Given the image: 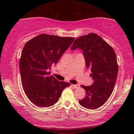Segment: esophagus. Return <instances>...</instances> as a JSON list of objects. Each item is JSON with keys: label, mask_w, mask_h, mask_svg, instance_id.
Masks as SVG:
<instances>
[{"label": "esophagus", "mask_w": 134, "mask_h": 134, "mask_svg": "<svg viewBox=\"0 0 134 134\" xmlns=\"http://www.w3.org/2000/svg\"><path fill=\"white\" fill-rule=\"evenodd\" d=\"M72 86L74 88H79L80 87L79 85H73V84H72Z\"/></svg>", "instance_id": "34e87169"}]
</instances>
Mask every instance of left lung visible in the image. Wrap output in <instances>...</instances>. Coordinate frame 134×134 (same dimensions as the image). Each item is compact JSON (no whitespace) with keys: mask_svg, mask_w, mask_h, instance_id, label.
<instances>
[{"mask_svg":"<svg viewBox=\"0 0 134 134\" xmlns=\"http://www.w3.org/2000/svg\"><path fill=\"white\" fill-rule=\"evenodd\" d=\"M83 51L87 68L91 71L94 82L90 86L81 85L85 97L79 100L80 105L96 109L107 101L112 93L118 72L116 56L112 47L94 33L77 38L71 49Z\"/></svg>","mask_w":134,"mask_h":134,"instance_id":"left-lung-1","label":"left lung"}]
</instances>
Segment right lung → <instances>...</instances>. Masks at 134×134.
I'll list each match as a JSON object with an SVG mask.
<instances>
[{
	"mask_svg": "<svg viewBox=\"0 0 134 134\" xmlns=\"http://www.w3.org/2000/svg\"><path fill=\"white\" fill-rule=\"evenodd\" d=\"M74 38L41 34L27 42L19 60L23 88L29 99L40 107L54 105L68 82L58 81L48 72Z\"/></svg>",
	"mask_w": 134,
	"mask_h": 134,
	"instance_id": "1",
	"label": "right lung"
}]
</instances>
